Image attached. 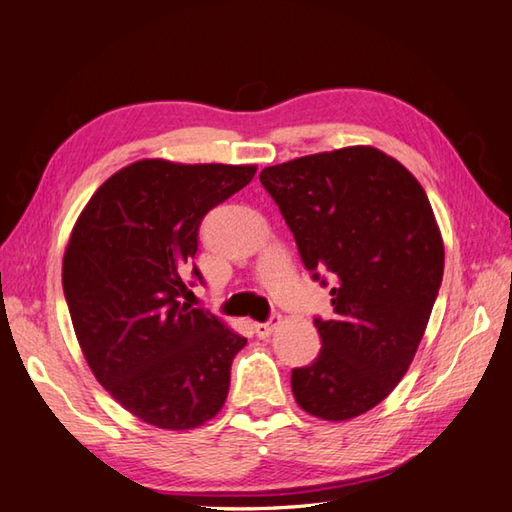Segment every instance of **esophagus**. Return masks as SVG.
<instances>
[{
	"label": "esophagus",
	"instance_id": "34e87169",
	"mask_svg": "<svg viewBox=\"0 0 512 512\" xmlns=\"http://www.w3.org/2000/svg\"><path fill=\"white\" fill-rule=\"evenodd\" d=\"M277 324H279V315H273V317L268 319V322L255 324V333H257V337H259V339H266V337H270V335H273V330L277 328Z\"/></svg>",
	"mask_w": 512,
	"mask_h": 512
}]
</instances>
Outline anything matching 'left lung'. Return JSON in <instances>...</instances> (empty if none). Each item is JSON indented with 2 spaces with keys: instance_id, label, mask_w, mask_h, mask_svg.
Instances as JSON below:
<instances>
[{
  "instance_id": "left-lung-1",
  "label": "left lung",
  "mask_w": 512,
  "mask_h": 512,
  "mask_svg": "<svg viewBox=\"0 0 512 512\" xmlns=\"http://www.w3.org/2000/svg\"><path fill=\"white\" fill-rule=\"evenodd\" d=\"M259 182L306 270L333 282V317H315L322 350L293 368V395L308 415L353 419L393 393L424 337L444 275L433 208L422 184L373 146L268 166Z\"/></svg>"
}]
</instances>
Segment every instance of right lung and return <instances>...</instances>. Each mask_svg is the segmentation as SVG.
Segmentation results:
<instances>
[{
  "mask_svg": "<svg viewBox=\"0 0 512 512\" xmlns=\"http://www.w3.org/2000/svg\"><path fill=\"white\" fill-rule=\"evenodd\" d=\"M255 170L142 159L97 188L70 233L62 284L77 342L97 382L150 426L197 428L226 402L246 337L182 297L186 277L202 282V219Z\"/></svg>",
  "mask_w": 512,
  "mask_h": 512,
  "instance_id": "1",
  "label": "right lung"
}]
</instances>
